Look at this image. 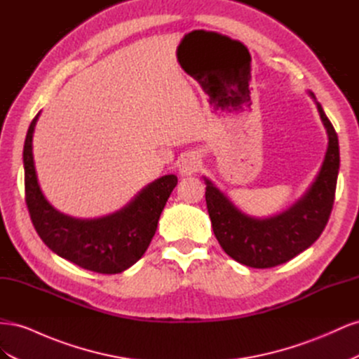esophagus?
Segmentation results:
<instances>
[{
	"instance_id": "34e87169",
	"label": "esophagus",
	"mask_w": 359,
	"mask_h": 359,
	"mask_svg": "<svg viewBox=\"0 0 359 359\" xmlns=\"http://www.w3.org/2000/svg\"><path fill=\"white\" fill-rule=\"evenodd\" d=\"M202 166V161L201 157L196 153H189L181 158L180 163V172L182 175H193V173H196Z\"/></svg>"
}]
</instances>
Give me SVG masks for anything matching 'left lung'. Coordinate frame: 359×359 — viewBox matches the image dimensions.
Masks as SVG:
<instances>
[{
	"instance_id": "left-lung-1",
	"label": "left lung",
	"mask_w": 359,
	"mask_h": 359,
	"mask_svg": "<svg viewBox=\"0 0 359 359\" xmlns=\"http://www.w3.org/2000/svg\"><path fill=\"white\" fill-rule=\"evenodd\" d=\"M310 95L316 102L313 93ZM318 111L328 133V149L316 180L307 193L289 210L260 220L243 214L205 178L206 208L212 231L222 248L236 262L252 268H273L307 250L323 232L332 211L337 175L340 168L339 137L325 115Z\"/></svg>"
}]
</instances>
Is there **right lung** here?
I'll use <instances>...</instances> for the list:
<instances>
[{
  "label": "right lung",
  "mask_w": 359,
  "mask_h": 359,
  "mask_svg": "<svg viewBox=\"0 0 359 359\" xmlns=\"http://www.w3.org/2000/svg\"><path fill=\"white\" fill-rule=\"evenodd\" d=\"M37 118L39 114L29 124L24 145L25 202L34 229L53 253L74 265L99 274L123 273L147 252L178 178L165 175L148 184L132 202L111 215L94 220L73 219L53 208L37 182L32 157Z\"/></svg>",
  "instance_id": "right-lung-1"
}]
</instances>
